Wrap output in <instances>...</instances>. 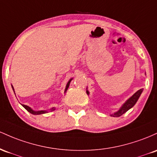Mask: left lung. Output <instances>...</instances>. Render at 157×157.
I'll return each mask as SVG.
<instances>
[{"label":"left lung","instance_id":"left-lung-1","mask_svg":"<svg viewBox=\"0 0 157 157\" xmlns=\"http://www.w3.org/2000/svg\"><path fill=\"white\" fill-rule=\"evenodd\" d=\"M142 91H143V89L139 90L137 91V92H136L131 98H128V99L123 104L122 106L120 107V109H119L117 112L114 113L113 114H111L110 116L114 117H119L122 115V114H124V113H126L128 110H130L131 107L134 106L135 104L136 103L137 101H138L139 98H140V95L142 94ZM87 95H89V91L87 90Z\"/></svg>","mask_w":157,"mask_h":157}]
</instances>
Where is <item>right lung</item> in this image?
<instances>
[{"label":"right lung","mask_w":157,"mask_h":157,"mask_svg":"<svg viewBox=\"0 0 157 157\" xmlns=\"http://www.w3.org/2000/svg\"><path fill=\"white\" fill-rule=\"evenodd\" d=\"M72 79H73V78L70 79V81L67 82V84L64 93H66V91L67 90V89H68V87H69L70 84V82H71ZM12 90H13V91H14V88H13V87H12ZM14 92H15V91H14ZM21 105L24 107V108L26 109V110H27L28 112H29L32 114H34V115H39V114H44V113H47V110H38V111H35V110H33V109L31 108V107L27 106V105ZM55 110V108H54V107H52V108L51 109V111H52V110Z\"/></svg>","instance_id":"1"}]
</instances>
